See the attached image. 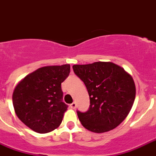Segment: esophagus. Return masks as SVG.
Instances as JSON below:
<instances>
[{"label":"esophagus","instance_id":"esophagus-1","mask_svg":"<svg viewBox=\"0 0 156 156\" xmlns=\"http://www.w3.org/2000/svg\"><path fill=\"white\" fill-rule=\"evenodd\" d=\"M70 108H75L76 106H77V105H76L75 102H73L72 104H70Z\"/></svg>","mask_w":156,"mask_h":156}]
</instances>
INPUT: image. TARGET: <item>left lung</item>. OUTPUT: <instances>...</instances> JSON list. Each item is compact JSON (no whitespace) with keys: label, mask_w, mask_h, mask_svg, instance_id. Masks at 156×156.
<instances>
[{"label":"left lung","mask_w":156,"mask_h":156,"mask_svg":"<svg viewBox=\"0 0 156 156\" xmlns=\"http://www.w3.org/2000/svg\"><path fill=\"white\" fill-rule=\"evenodd\" d=\"M73 70L84 82L90 96L88 111H77L82 126L96 133L118 126L134 103L136 86L133 77L111 62L74 65Z\"/></svg>","instance_id":"8db88e82"}]
</instances>
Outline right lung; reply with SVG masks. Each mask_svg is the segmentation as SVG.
Segmentation results:
<instances>
[{
  "instance_id": "1",
  "label": "right lung",
  "mask_w": 156,
  "mask_h": 156,
  "mask_svg": "<svg viewBox=\"0 0 156 156\" xmlns=\"http://www.w3.org/2000/svg\"><path fill=\"white\" fill-rule=\"evenodd\" d=\"M70 64L39 68L16 86L12 104L18 118L31 130L48 133L62 121L67 105L62 101L61 83L69 76Z\"/></svg>"
}]
</instances>
